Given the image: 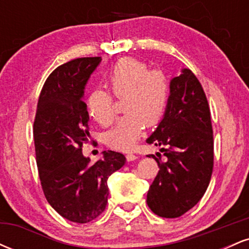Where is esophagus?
Masks as SVG:
<instances>
[{
    "mask_svg": "<svg viewBox=\"0 0 249 249\" xmlns=\"http://www.w3.org/2000/svg\"><path fill=\"white\" fill-rule=\"evenodd\" d=\"M137 158H138V157H137L136 154H133V153H127L126 154V160L127 161H133V160H136Z\"/></svg>",
    "mask_w": 249,
    "mask_h": 249,
    "instance_id": "1",
    "label": "esophagus"
}]
</instances>
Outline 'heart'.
Returning <instances> with one entry per match:
<instances>
[{
    "label": "heart",
    "mask_w": 249,
    "mask_h": 249,
    "mask_svg": "<svg viewBox=\"0 0 249 249\" xmlns=\"http://www.w3.org/2000/svg\"><path fill=\"white\" fill-rule=\"evenodd\" d=\"M105 83L113 96L122 98L125 113L104 136L107 146L131 150L144 132L146 124L161 121L170 101V83L160 70H148L144 62L131 57L119 59L105 75ZM89 115L107 126L115 119L112 97L95 89L87 98Z\"/></svg>",
    "instance_id": "obj_1"
}]
</instances>
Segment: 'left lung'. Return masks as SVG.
<instances>
[{
    "instance_id": "8db88e82",
    "label": "left lung",
    "mask_w": 249,
    "mask_h": 249,
    "mask_svg": "<svg viewBox=\"0 0 249 249\" xmlns=\"http://www.w3.org/2000/svg\"><path fill=\"white\" fill-rule=\"evenodd\" d=\"M160 146L166 160L152 157L159 172L147 205L161 218H178L206 192L213 171V130L206 95L196 75L182 69L170 83V101L158 127L146 139Z\"/></svg>"
}]
</instances>
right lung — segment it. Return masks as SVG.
I'll list each match as a JSON object with an SVG mask.
<instances>
[{"label":"right lung","instance_id":"right-lung-1","mask_svg":"<svg viewBox=\"0 0 249 249\" xmlns=\"http://www.w3.org/2000/svg\"><path fill=\"white\" fill-rule=\"evenodd\" d=\"M101 57H83L57 67L43 85L34 122L36 162L45 198L63 218L92 221L107 204V178L125 164L124 154L104 151L90 164L83 156L89 113L84 89Z\"/></svg>","mask_w":249,"mask_h":249}]
</instances>
